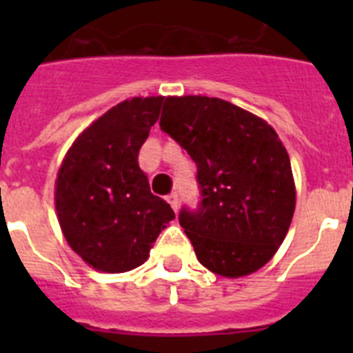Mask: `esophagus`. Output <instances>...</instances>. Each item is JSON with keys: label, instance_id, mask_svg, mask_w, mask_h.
Segmentation results:
<instances>
[{"label": "esophagus", "instance_id": "1", "mask_svg": "<svg viewBox=\"0 0 353 353\" xmlns=\"http://www.w3.org/2000/svg\"><path fill=\"white\" fill-rule=\"evenodd\" d=\"M166 201L171 205V208H173L174 212L179 210V196L174 194V192H171L170 196H166Z\"/></svg>", "mask_w": 353, "mask_h": 353}]
</instances>
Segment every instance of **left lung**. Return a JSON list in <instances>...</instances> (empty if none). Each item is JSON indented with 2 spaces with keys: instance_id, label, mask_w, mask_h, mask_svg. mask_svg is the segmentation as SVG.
<instances>
[{
  "instance_id": "1",
  "label": "left lung",
  "mask_w": 353,
  "mask_h": 353,
  "mask_svg": "<svg viewBox=\"0 0 353 353\" xmlns=\"http://www.w3.org/2000/svg\"><path fill=\"white\" fill-rule=\"evenodd\" d=\"M161 129L198 166L201 205L180 224L199 263L217 276L244 277L269 263L295 212V180L276 130L232 102L166 97Z\"/></svg>"
}]
</instances>
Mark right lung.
Segmentation results:
<instances>
[{
  "label": "right lung",
  "mask_w": 353,
  "mask_h": 353,
  "mask_svg": "<svg viewBox=\"0 0 353 353\" xmlns=\"http://www.w3.org/2000/svg\"><path fill=\"white\" fill-rule=\"evenodd\" d=\"M162 101L132 97L120 102L90 123L61 161L54 183L58 223L72 251L92 269H136L174 219L170 205L150 192L138 164Z\"/></svg>",
  "instance_id": "right-lung-1"
}]
</instances>
